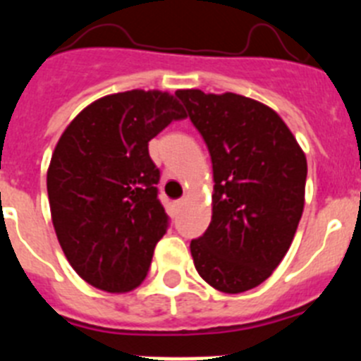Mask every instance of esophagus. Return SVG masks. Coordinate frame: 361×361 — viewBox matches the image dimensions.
Here are the masks:
<instances>
[{"instance_id":"obj_1","label":"esophagus","mask_w":361,"mask_h":361,"mask_svg":"<svg viewBox=\"0 0 361 361\" xmlns=\"http://www.w3.org/2000/svg\"><path fill=\"white\" fill-rule=\"evenodd\" d=\"M184 204H186V199H178V200H177V206H178V208H180V206H184Z\"/></svg>"}]
</instances>
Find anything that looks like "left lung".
Masks as SVG:
<instances>
[{
    "mask_svg": "<svg viewBox=\"0 0 361 361\" xmlns=\"http://www.w3.org/2000/svg\"><path fill=\"white\" fill-rule=\"evenodd\" d=\"M212 155V222L191 240L195 269L216 291L257 288L282 262L305 202L307 159L273 108L255 99L175 92Z\"/></svg>",
    "mask_w": 361,
    "mask_h": 361,
    "instance_id": "left-lung-1",
    "label": "left lung"
}]
</instances>
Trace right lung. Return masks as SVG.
Here are the masks:
<instances>
[{
  "label": "right lung",
  "mask_w": 361,
  "mask_h": 361,
  "mask_svg": "<svg viewBox=\"0 0 361 361\" xmlns=\"http://www.w3.org/2000/svg\"><path fill=\"white\" fill-rule=\"evenodd\" d=\"M184 117L168 92H121L88 104L59 137L47 171L52 224L70 266L94 288L128 293L148 275L168 228L148 142Z\"/></svg>",
  "instance_id": "1"
}]
</instances>
